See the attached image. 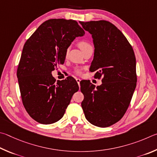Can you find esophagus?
<instances>
[{"label": "esophagus", "instance_id": "34e87169", "mask_svg": "<svg viewBox=\"0 0 157 157\" xmlns=\"http://www.w3.org/2000/svg\"><path fill=\"white\" fill-rule=\"evenodd\" d=\"M76 82H77V83H78V86H80V81H81V79H80V78H76Z\"/></svg>", "mask_w": 157, "mask_h": 157}]
</instances>
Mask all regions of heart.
<instances>
[{"label":"heart","instance_id":"obj_1","mask_svg":"<svg viewBox=\"0 0 157 157\" xmlns=\"http://www.w3.org/2000/svg\"><path fill=\"white\" fill-rule=\"evenodd\" d=\"M78 46L79 47V48L81 49L82 52L84 51L85 49H86L87 48H90V47H92V45H90V44L88 42H87V41H86V40L79 41V42L78 43ZM76 72L78 74H80L81 71L78 70H76Z\"/></svg>","mask_w":157,"mask_h":157}]
</instances>
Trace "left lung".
Instances as JSON below:
<instances>
[{"label": "left lung", "instance_id": "1", "mask_svg": "<svg viewBox=\"0 0 157 157\" xmlns=\"http://www.w3.org/2000/svg\"><path fill=\"white\" fill-rule=\"evenodd\" d=\"M79 23L92 34L94 45L90 71L102 84L95 87L89 81L80 82L84 95L81 106L86 119L100 128L109 127L121 119L136 86V58L123 33L106 21Z\"/></svg>", "mask_w": 157, "mask_h": 157}]
</instances>
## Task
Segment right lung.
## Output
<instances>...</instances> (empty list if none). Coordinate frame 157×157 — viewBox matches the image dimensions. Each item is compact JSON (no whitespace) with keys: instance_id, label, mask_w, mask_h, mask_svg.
<instances>
[{"instance_id":"obj_1","label":"right lung","mask_w":157,"mask_h":157,"mask_svg":"<svg viewBox=\"0 0 157 157\" xmlns=\"http://www.w3.org/2000/svg\"><path fill=\"white\" fill-rule=\"evenodd\" d=\"M84 30L74 20L49 19L25 43L17 69L23 104L33 119L42 124L59 121L79 89L73 77L56 81L52 75L65 62L67 49Z\"/></svg>"}]
</instances>
